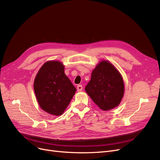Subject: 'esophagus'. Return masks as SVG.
<instances>
[{
	"instance_id": "esophagus-1",
	"label": "esophagus",
	"mask_w": 160,
	"mask_h": 160,
	"mask_svg": "<svg viewBox=\"0 0 160 160\" xmlns=\"http://www.w3.org/2000/svg\"><path fill=\"white\" fill-rule=\"evenodd\" d=\"M82 90H83V87H82V85H78V86H77V91L81 92Z\"/></svg>"
}]
</instances>
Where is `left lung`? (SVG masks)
Wrapping results in <instances>:
<instances>
[{"mask_svg": "<svg viewBox=\"0 0 160 160\" xmlns=\"http://www.w3.org/2000/svg\"><path fill=\"white\" fill-rule=\"evenodd\" d=\"M85 91L100 109L109 111L120 104L125 84L121 73L114 65L103 60L92 70L91 80Z\"/></svg>", "mask_w": 160, "mask_h": 160, "instance_id": "obj_1", "label": "left lung"}]
</instances>
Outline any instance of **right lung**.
<instances>
[{
	"label": "right lung",
	"mask_w": 160,
	"mask_h": 160,
	"mask_svg": "<svg viewBox=\"0 0 160 160\" xmlns=\"http://www.w3.org/2000/svg\"><path fill=\"white\" fill-rule=\"evenodd\" d=\"M33 89L41 109L55 116L64 113L76 91L64 74L63 64L58 61L43 64L35 76Z\"/></svg>",
	"instance_id": "add662e5"
}]
</instances>
